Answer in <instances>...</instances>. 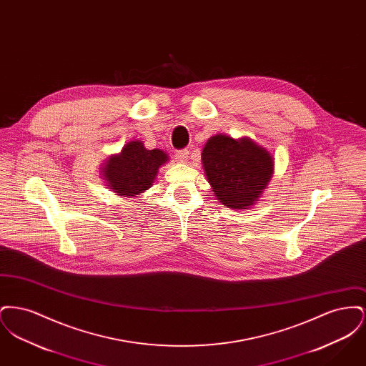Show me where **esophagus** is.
I'll list each match as a JSON object with an SVG mask.
<instances>
[{
  "mask_svg": "<svg viewBox=\"0 0 366 366\" xmlns=\"http://www.w3.org/2000/svg\"><path fill=\"white\" fill-rule=\"evenodd\" d=\"M188 157H189V151H187V149H182V151L175 152V159H177L178 162H181V163L188 162Z\"/></svg>",
  "mask_w": 366,
  "mask_h": 366,
  "instance_id": "esophagus-1",
  "label": "esophagus"
}]
</instances>
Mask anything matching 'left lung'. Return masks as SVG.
Segmentation results:
<instances>
[{"label": "left lung", "mask_w": 366, "mask_h": 366, "mask_svg": "<svg viewBox=\"0 0 366 366\" xmlns=\"http://www.w3.org/2000/svg\"><path fill=\"white\" fill-rule=\"evenodd\" d=\"M202 163L217 200L233 209L254 206L274 172V159L266 148L249 137L222 133L207 139Z\"/></svg>", "instance_id": "1"}]
</instances>
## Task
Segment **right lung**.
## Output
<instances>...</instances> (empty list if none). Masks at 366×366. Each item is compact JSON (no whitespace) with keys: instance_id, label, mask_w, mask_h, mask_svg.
<instances>
[{"instance_id":"add662e5","label":"right lung","mask_w":366,"mask_h":366,"mask_svg":"<svg viewBox=\"0 0 366 366\" xmlns=\"http://www.w3.org/2000/svg\"><path fill=\"white\" fill-rule=\"evenodd\" d=\"M167 162L169 155L164 151L147 149L142 141L134 139L105 160L100 175L117 196L137 197L152 187L159 167Z\"/></svg>"}]
</instances>
